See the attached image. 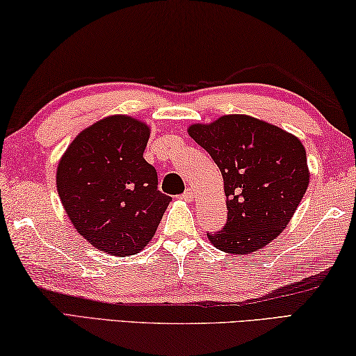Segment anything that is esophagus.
<instances>
[{
	"label": "esophagus",
	"instance_id": "esophagus-1",
	"mask_svg": "<svg viewBox=\"0 0 356 356\" xmlns=\"http://www.w3.org/2000/svg\"><path fill=\"white\" fill-rule=\"evenodd\" d=\"M181 198H183V200H186V202H192V200H194V192H192V189H188L181 195Z\"/></svg>",
	"mask_w": 356,
	"mask_h": 356
}]
</instances>
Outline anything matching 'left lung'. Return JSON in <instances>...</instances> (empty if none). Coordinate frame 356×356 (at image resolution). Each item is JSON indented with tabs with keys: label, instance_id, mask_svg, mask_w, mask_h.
<instances>
[{
	"label": "left lung",
	"instance_id": "obj_1",
	"mask_svg": "<svg viewBox=\"0 0 356 356\" xmlns=\"http://www.w3.org/2000/svg\"><path fill=\"white\" fill-rule=\"evenodd\" d=\"M189 136L220 168L228 219L208 233L216 248L233 254L257 252L283 232L309 184L307 152L288 131L242 114L195 123Z\"/></svg>",
	"mask_w": 356,
	"mask_h": 356
}]
</instances>
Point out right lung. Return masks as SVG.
I'll list each match as a JSON object with an SVG mask.
<instances>
[{"label": "right lung", "mask_w": 356, "mask_h": 356, "mask_svg": "<svg viewBox=\"0 0 356 356\" xmlns=\"http://www.w3.org/2000/svg\"><path fill=\"white\" fill-rule=\"evenodd\" d=\"M149 128L129 115L102 118L81 131L56 172L62 207L83 238L114 257L139 253L172 198L143 159Z\"/></svg>", "instance_id": "add662e5"}]
</instances>
